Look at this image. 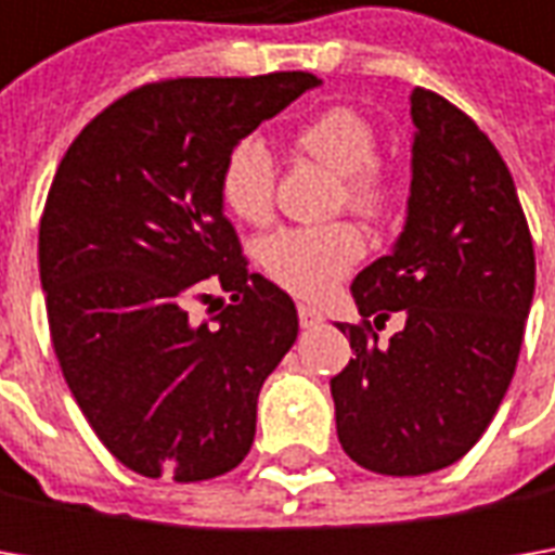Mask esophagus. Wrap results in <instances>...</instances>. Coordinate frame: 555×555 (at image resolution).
<instances>
[{
  "mask_svg": "<svg viewBox=\"0 0 555 555\" xmlns=\"http://www.w3.org/2000/svg\"><path fill=\"white\" fill-rule=\"evenodd\" d=\"M299 324L302 327H318V324H324V314L311 309V306H299Z\"/></svg>",
  "mask_w": 555,
  "mask_h": 555,
  "instance_id": "1",
  "label": "esophagus"
}]
</instances>
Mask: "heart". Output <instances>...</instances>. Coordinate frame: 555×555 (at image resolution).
I'll return each mask as SVG.
<instances>
[{
	"mask_svg": "<svg viewBox=\"0 0 555 555\" xmlns=\"http://www.w3.org/2000/svg\"><path fill=\"white\" fill-rule=\"evenodd\" d=\"M293 147L339 179L336 206L361 219H379L392 203V179L376 166V132L349 107H333L293 135ZM219 197L224 209L249 224L274 216V160L259 139H241L222 163ZM364 256V237L349 222L318 228H281L259 241V266L281 289L302 299L331 293Z\"/></svg>",
	"mask_w": 555,
	"mask_h": 555,
	"instance_id": "heart-1",
	"label": "heart"
}]
</instances>
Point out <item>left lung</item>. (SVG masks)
<instances>
[{
  "label": "left lung",
  "instance_id": "obj_1",
  "mask_svg": "<svg viewBox=\"0 0 555 555\" xmlns=\"http://www.w3.org/2000/svg\"><path fill=\"white\" fill-rule=\"evenodd\" d=\"M411 197L392 253L352 281L354 358L331 379L336 436L379 476L457 463L501 408L534 299V246L513 176L473 119L411 92ZM392 310L405 327L372 333ZM374 324H370V318Z\"/></svg>",
  "mask_w": 555,
  "mask_h": 555
}]
</instances>
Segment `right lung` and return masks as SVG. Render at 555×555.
<instances>
[{
    "label": "right lung",
    "mask_w": 555,
    "mask_h": 555,
    "mask_svg": "<svg viewBox=\"0 0 555 555\" xmlns=\"http://www.w3.org/2000/svg\"><path fill=\"white\" fill-rule=\"evenodd\" d=\"M314 86L302 70L151 82L104 107L54 172L39 222L54 354L95 436L139 476L216 479L249 454L259 389L299 318L246 271L219 172ZM206 276L232 306L197 325Z\"/></svg>",
    "instance_id": "1"
}]
</instances>
